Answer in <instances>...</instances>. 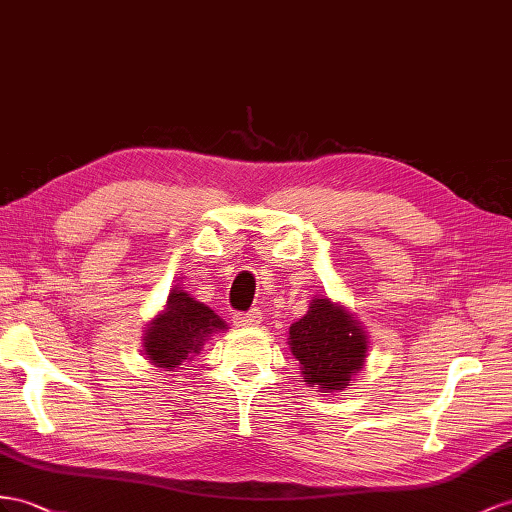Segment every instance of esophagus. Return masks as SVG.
<instances>
[{
  "label": "esophagus",
  "mask_w": 512,
  "mask_h": 512,
  "mask_svg": "<svg viewBox=\"0 0 512 512\" xmlns=\"http://www.w3.org/2000/svg\"><path fill=\"white\" fill-rule=\"evenodd\" d=\"M233 324L240 326V329H255V326L261 324V311L253 309L248 313H235Z\"/></svg>",
  "instance_id": "1"
}]
</instances>
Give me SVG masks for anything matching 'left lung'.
<instances>
[{"label":"left lung","mask_w":512,"mask_h":512,"mask_svg":"<svg viewBox=\"0 0 512 512\" xmlns=\"http://www.w3.org/2000/svg\"><path fill=\"white\" fill-rule=\"evenodd\" d=\"M287 346L300 363L305 385L329 396L344 391L363 368L370 339L348 307L316 296L305 316L290 326Z\"/></svg>","instance_id":"obj_1"}]
</instances>
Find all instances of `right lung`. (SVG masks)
<instances>
[{
  "label": "right lung",
  "instance_id": "1",
  "mask_svg": "<svg viewBox=\"0 0 512 512\" xmlns=\"http://www.w3.org/2000/svg\"><path fill=\"white\" fill-rule=\"evenodd\" d=\"M227 329V322L205 303H199L181 287H173L164 309L147 324L142 352L155 368L175 372L183 361L199 355L209 337Z\"/></svg>",
  "mask_w": 512,
  "mask_h": 512
}]
</instances>
